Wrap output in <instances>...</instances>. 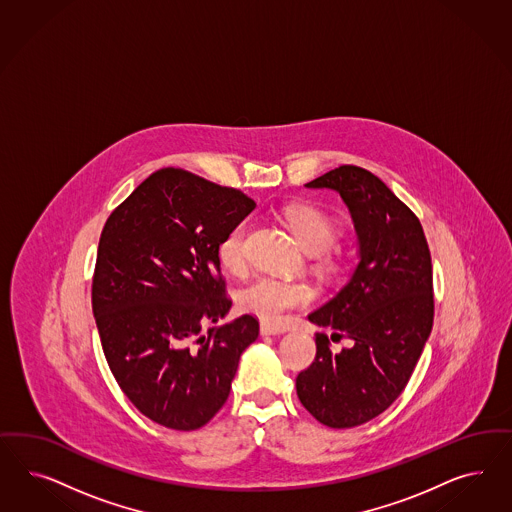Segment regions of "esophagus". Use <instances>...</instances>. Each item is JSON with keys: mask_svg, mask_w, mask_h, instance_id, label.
I'll return each instance as SVG.
<instances>
[{"mask_svg": "<svg viewBox=\"0 0 512 512\" xmlns=\"http://www.w3.org/2000/svg\"><path fill=\"white\" fill-rule=\"evenodd\" d=\"M260 331H262V335H279V333H284V328L282 326H277V324H269V322H262V326H260Z\"/></svg>", "mask_w": 512, "mask_h": 512, "instance_id": "34e87169", "label": "esophagus"}]
</instances>
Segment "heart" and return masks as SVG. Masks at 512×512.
<instances>
[{
    "label": "heart",
    "mask_w": 512,
    "mask_h": 512,
    "mask_svg": "<svg viewBox=\"0 0 512 512\" xmlns=\"http://www.w3.org/2000/svg\"><path fill=\"white\" fill-rule=\"evenodd\" d=\"M284 222L296 235L299 245L316 256L318 264L328 269L337 267L339 256L330 248L339 231L333 216L311 203H296L284 209ZM247 233V220H239L226 231L216 248L220 264L231 273H239L247 265ZM313 299V286L307 282L260 277L241 290L239 305L265 322H275L288 311L309 305Z\"/></svg>",
    "instance_id": "heart-1"
}]
</instances>
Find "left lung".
<instances>
[{
  "label": "left lung",
  "mask_w": 512,
  "mask_h": 512,
  "mask_svg": "<svg viewBox=\"0 0 512 512\" xmlns=\"http://www.w3.org/2000/svg\"><path fill=\"white\" fill-rule=\"evenodd\" d=\"M307 188L341 194L360 241V264L341 292L309 320L331 328L330 350L316 333L314 362L297 375L303 407L328 428H354L384 413L413 375L433 326V267L418 216L358 165H339Z\"/></svg>",
  "instance_id": "obj_1"
}]
</instances>
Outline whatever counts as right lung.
I'll list each match as a JSON object with an SVG mask.
<instances>
[{"label": "right lung", "mask_w": 512, "mask_h": 512, "mask_svg": "<svg viewBox=\"0 0 512 512\" xmlns=\"http://www.w3.org/2000/svg\"><path fill=\"white\" fill-rule=\"evenodd\" d=\"M254 207L241 190L165 167L103 226L92 279L101 347L120 390L160 426H205L258 339L252 314L203 333L231 307L218 243Z\"/></svg>", "instance_id": "right-lung-1"}]
</instances>
